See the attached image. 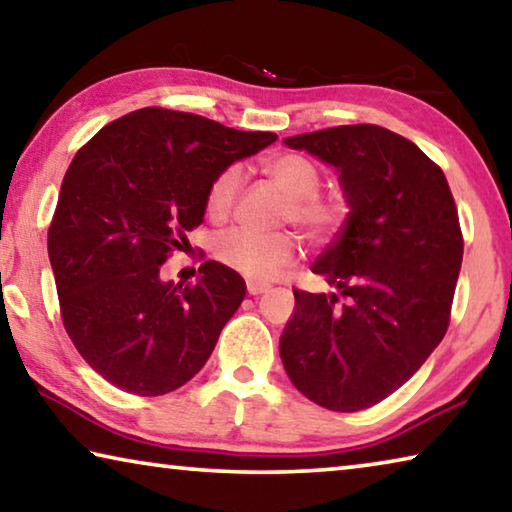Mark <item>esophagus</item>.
Returning a JSON list of instances; mask_svg holds the SVG:
<instances>
[{
  "label": "esophagus",
  "instance_id": "1",
  "mask_svg": "<svg viewBox=\"0 0 512 512\" xmlns=\"http://www.w3.org/2000/svg\"><path fill=\"white\" fill-rule=\"evenodd\" d=\"M246 287H248L250 296H259V294H264V291H269V285H264V282H255V280H248Z\"/></svg>",
  "mask_w": 512,
  "mask_h": 512
}]
</instances>
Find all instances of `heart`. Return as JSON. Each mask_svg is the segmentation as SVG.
<instances>
[{"label": "heart", "mask_w": 512, "mask_h": 512, "mask_svg": "<svg viewBox=\"0 0 512 512\" xmlns=\"http://www.w3.org/2000/svg\"><path fill=\"white\" fill-rule=\"evenodd\" d=\"M264 173L287 196L282 221L300 227L312 243H328L344 230L351 216L339 193H323L321 168L296 152H282L264 164ZM241 191L239 166H227L207 186L205 209L212 221H225L237 205ZM214 257L243 278L273 280L298 257V241L291 232L227 230L214 243Z\"/></svg>", "instance_id": "heart-1"}]
</instances>
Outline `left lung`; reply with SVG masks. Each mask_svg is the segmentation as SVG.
I'll return each instance as SVG.
<instances>
[{
	"label": "left lung",
	"instance_id": "left-lung-1",
	"mask_svg": "<svg viewBox=\"0 0 512 512\" xmlns=\"http://www.w3.org/2000/svg\"><path fill=\"white\" fill-rule=\"evenodd\" d=\"M335 166L351 216L312 271L337 294L294 289L280 358L300 394L358 412L415 376L451 321L462 264L458 209L442 168L378 125L291 136Z\"/></svg>",
	"mask_w": 512,
	"mask_h": 512
}]
</instances>
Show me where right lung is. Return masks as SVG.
I'll use <instances>...</instances> for the list:
<instances>
[{
	"mask_svg": "<svg viewBox=\"0 0 512 512\" xmlns=\"http://www.w3.org/2000/svg\"><path fill=\"white\" fill-rule=\"evenodd\" d=\"M275 139L145 107L77 150L47 230V253L63 328L111 385L159 396L205 367L246 282L214 259L186 285L161 280V266L205 221L209 182Z\"/></svg>",
	"mask_w": 512,
	"mask_h": 512,
	"instance_id": "obj_1",
	"label": "right lung"
}]
</instances>
